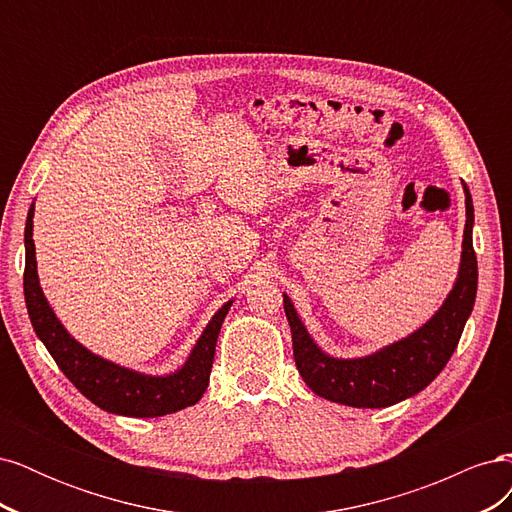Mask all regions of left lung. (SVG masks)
Here are the masks:
<instances>
[{
  "label": "left lung",
  "instance_id": "8db88e82",
  "mask_svg": "<svg viewBox=\"0 0 512 512\" xmlns=\"http://www.w3.org/2000/svg\"><path fill=\"white\" fill-rule=\"evenodd\" d=\"M466 190V230L457 282L425 327L401 342L365 356V359H333L307 335L303 322L284 294V312L292 331L294 363L305 384L316 395L352 408H386L416 395L436 378L455 352L459 337L472 314L478 284L476 254L472 245L474 207Z\"/></svg>",
  "mask_w": 512,
  "mask_h": 512
}]
</instances>
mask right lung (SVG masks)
<instances>
[{
  "label": "right lung",
  "instance_id": "right-lung-1",
  "mask_svg": "<svg viewBox=\"0 0 512 512\" xmlns=\"http://www.w3.org/2000/svg\"><path fill=\"white\" fill-rule=\"evenodd\" d=\"M32 220L34 205L29 207L25 224V303L36 335L42 339V344L51 352L55 363L64 371L66 378L91 401V404H96L98 408L113 414L153 418L194 406L207 391L215 342H218L222 322L232 301H228L220 312L211 318L205 333L200 335L198 344L194 346L190 359L185 361V365L179 371H175L173 376L153 378L136 374V371L119 367L115 363H108L94 352L83 348L76 339H72L70 333L61 327V322L55 318L49 303H46L42 288L38 284Z\"/></svg>",
  "mask_w": 512,
  "mask_h": 512
}]
</instances>
